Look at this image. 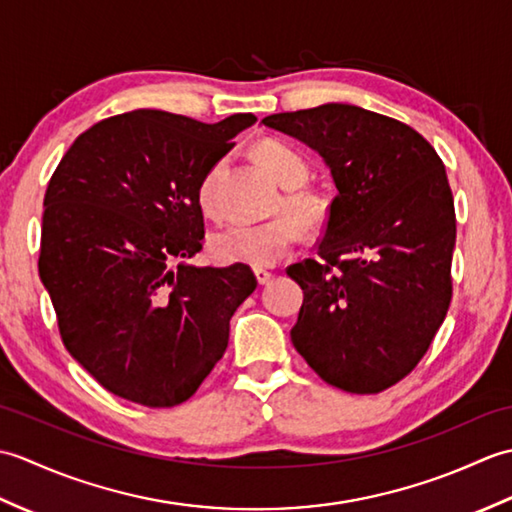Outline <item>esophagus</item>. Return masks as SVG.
Returning a JSON list of instances; mask_svg holds the SVG:
<instances>
[{
  "label": "esophagus",
  "mask_w": 512,
  "mask_h": 512,
  "mask_svg": "<svg viewBox=\"0 0 512 512\" xmlns=\"http://www.w3.org/2000/svg\"><path fill=\"white\" fill-rule=\"evenodd\" d=\"M255 277H257V284L259 286H266L270 279H273V273H270V270H264V268H257L255 270Z\"/></svg>",
  "instance_id": "34e87169"
}]
</instances>
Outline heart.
<instances>
[{"instance_id": "1", "label": "heart", "mask_w": 512, "mask_h": 512, "mask_svg": "<svg viewBox=\"0 0 512 512\" xmlns=\"http://www.w3.org/2000/svg\"><path fill=\"white\" fill-rule=\"evenodd\" d=\"M255 158L270 178L286 191L275 204L277 217L259 224H231L211 235L209 253L217 264H244L250 268H270L284 259L297 244L299 226L303 231H319L330 217V202L319 191L301 187L310 176V165L297 149L275 138L259 140ZM220 176L222 162L204 173L198 187V204L209 217H220Z\"/></svg>"}]
</instances>
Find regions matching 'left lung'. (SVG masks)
Here are the masks:
<instances>
[{
  "mask_svg": "<svg viewBox=\"0 0 512 512\" xmlns=\"http://www.w3.org/2000/svg\"><path fill=\"white\" fill-rule=\"evenodd\" d=\"M317 149L339 195L290 339L325 383L378 394L411 374L447 317L455 209L447 171L416 129L347 103L264 118Z\"/></svg>",
  "mask_w": 512,
  "mask_h": 512,
  "instance_id": "8db88e82",
  "label": "left lung"
}]
</instances>
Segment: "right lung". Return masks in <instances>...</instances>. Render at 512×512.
<instances>
[{
    "instance_id": "add662e5",
    "label": "right lung",
    "mask_w": 512,
    "mask_h": 512,
    "mask_svg": "<svg viewBox=\"0 0 512 512\" xmlns=\"http://www.w3.org/2000/svg\"><path fill=\"white\" fill-rule=\"evenodd\" d=\"M134 110L65 151L43 198L39 277L61 341L114 396L165 409L189 400L224 356L250 266L198 268V187L253 125Z\"/></svg>"
}]
</instances>
